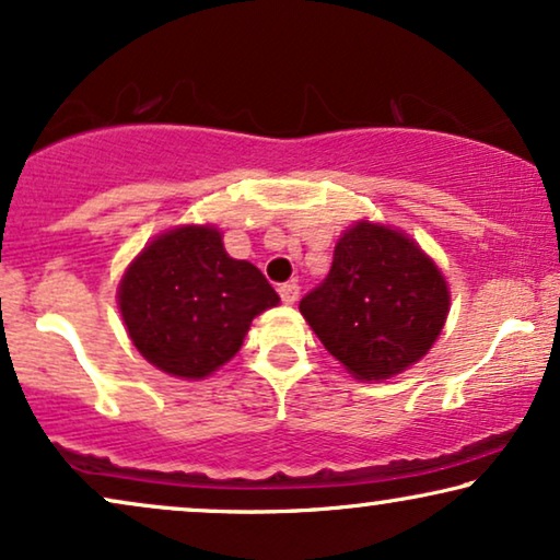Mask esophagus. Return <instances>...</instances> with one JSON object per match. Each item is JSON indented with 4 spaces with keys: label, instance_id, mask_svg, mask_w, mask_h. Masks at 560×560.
Here are the masks:
<instances>
[{
    "label": "esophagus",
    "instance_id": "obj_1",
    "mask_svg": "<svg viewBox=\"0 0 560 560\" xmlns=\"http://www.w3.org/2000/svg\"><path fill=\"white\" fill-rule=\"evenodd\" d=\"M278 293L282 298V303H295L298 295H301V288H298V282H282Z\"/></svg>",
    "mask_w": 560,
    "mask_h": 560
}]
</instances>
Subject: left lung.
<instances>
[{
	"mask_svg": "<svg viewBox=\"0 0 560 560\" xmlns=\"http://www.w3.org/2000/svg\"><path fill=\"white\" fill-rule=\"evenodd\" d=\"M298 308L358 381H386L432 350L450 290L413 238L360 221L334 246L329 275Z\"/></svg>",
	"mask_w": 560,
	"mask_h": 560,
	"instance_id": "left-lung-1",
	"label": "left lung"
}]
</instances>
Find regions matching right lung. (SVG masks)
<instances>
[{"mask_svg": "<svg viewBox=\"0 0 560 560\" xmlns=\"http://www.w3.org/2000/svg\"><path fill=\"white\" fill-rule=\"evenodd\" d=\"M280 298L252 262L229 257L221 231H164L130 262L118 288L136 350L177 377H206L242 347L252 318Z\"/></svg>", "mask_w": 560, "mask_h": 560, "instance_id": "obj_1", "label": "right lung"}]
</instances>
